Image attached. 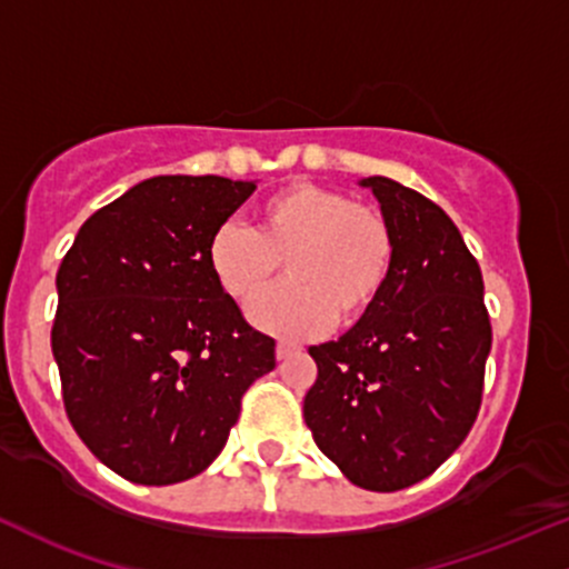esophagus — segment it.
Returning <instances> with one entry per match:
<instances>
[{"label": "esophagus", "instance_id": "obj_1", "mask_svg": "<svg viewBox=\"0 0 569 569\" xmlns=\"http://www.w3.org/2000/svg\"><path fill=\"white\" fill-rule=\"evenodd\" d=\"M295 351H297V346H291V342H278L274 356H278V359H286V356H291Z\"/></svg>", "mask_w": 569, "mask_h": 569}]
</instances>
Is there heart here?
I'll list each match as a JSON object with an SVG mask.
<instances>
[{"instance_id": "b5f03b06", "label": "heart", "mask_w": 569, "mask_h": 569, "mask_svg": "<svg viewBox=\"0 0 569 569\" xmlns=\"http://www.w3.org/2000/svg\"><path fill=\"white\" fill-rule=\"evenodd\" d=\"M284 261L287 283L251 308L264 332L323 335L351 323L383 295L395 270V234L380 210L327 186H283L253 210V229L223 221L208 240V267L237 305H251Z\"/></svg>"}]
</instances>
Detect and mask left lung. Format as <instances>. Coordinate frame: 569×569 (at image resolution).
Instances as JSON below:
<instances>
[{"mask_svg":"<svg viewBox=\"0 0 569 569\" xmlns=\"http://www.w3.org/2000/svg\"><path fill=\"white\" fill-rule=\"evenodd\" d=\"M395 234V270L340 340L310 346L305 423L353 486L399 491L432 476L470 435L483 397L491 321L483 274L432 199L365 178Z\"/></svg>","mask_w":569,"mask_h":569,"instance_id":"left-lung-1","label":"left lung"}]
</instances>
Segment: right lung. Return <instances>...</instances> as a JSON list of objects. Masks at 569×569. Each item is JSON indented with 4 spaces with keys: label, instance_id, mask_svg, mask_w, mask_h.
<instances>
[{
    "label": "right lung",
    "instance_id": "1",
    "mask_svg": "<svg viewBox=\"0 0 569 569\" xmlns=\"http://www.w3.org/2000/svg\"><path fill=\"white\" fill-rule=\"evenodd\" d=\"M253 189L218 174L142 180L80 227L56 272L51 348L67 418L132 483L208 470L248 386L274 367V340L208 267L210 234Z\"/></svg>",
    "mask_w": 569,
    "mask_h": 569
}]
</instances>
